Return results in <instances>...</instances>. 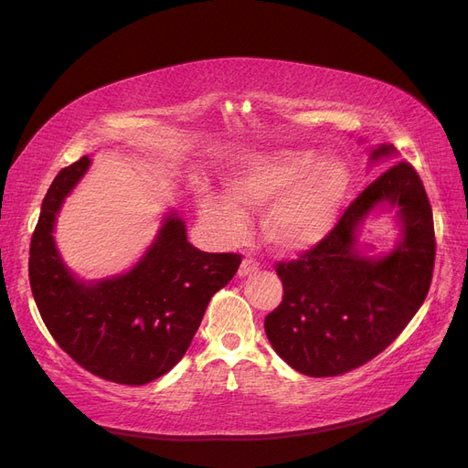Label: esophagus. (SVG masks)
<instances>
[{
	"label": "esophagus",
	"mask_w": 468,
	"mask_h": 468,
	"mask_svg": "<svg viewBox=\"0 0 468 468\" xmlns=\"http://www.w3.org/2000/svg\"><path fill=\"white\" fill-rule=\"evenodd\" d=\"M256 271H260V261L256 258H246L242 261V265H239V269H238V275L239 277H246V275H251V273H256Z\"/></svg>",
	"instance_id": "34e87169"
}]
</instances>
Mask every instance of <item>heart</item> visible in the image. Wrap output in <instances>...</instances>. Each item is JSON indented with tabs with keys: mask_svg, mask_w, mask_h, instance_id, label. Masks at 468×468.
<instances>
[{
	"mask_svg": "<svg viewBox=\"0 0 468 468\" xmlns=\"http://www.w3.org/2000/svg\"><path fill=\"white\" fill-rule=\"evenodd\" d=\"M226 195L203 189V218L224 239L246 229V212L261 208L263 234L273 248L294 251L316 244L332 229L349 189V169L335 158L310 150H271L239 160L224 179Z\"/></svg>",
	"mask_w": 468,
	"mask_h": 468,
	"instance_id": "1",
	"label": "heart"
}]
</instances>
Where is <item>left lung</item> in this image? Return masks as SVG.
<instances>
[{"instance_id":"obj_1","label":"left lung","mask_w":468,"mask_h":468,"mask_svg":"<svg viewBox=\"0 0 468 468\" xmlns=\"http://www.w3.org/2000/svg\"><path fill=\"white\" fill-rule=\"evenodd\" d=\"M394 152L382 144L371 160ZM401 210L403 239L388 257L365 259L356 229L378 203ZM435 263L433 212L412 164L399 162L353 201L334 229L299 260L279 261L282 301L265 316L281 359L308 377H337L369 363L423 304Z\"/></svg>"}]
</instances>
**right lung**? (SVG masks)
Wrapping results in <instances>:
<instances>
[{"mask_svg":"<svg viewBox=\"0 0 468 468\" xmlns=\"http://www.w3.org/2000/svg\"><path fill=\"white\" fill-rule=\"evenodd\" d=\"M90 162L83 155L60 169L42 201L29 251L31 291L50 335L80 367L117 385L140 387L186 356L208 301L229 285L242 256L197 250L174 212L129 273L78 281L62 263L52 230Z\"/></svg>","mask_w":468,"mask_h":468,"instance_id":"1","label":"right lung"}]
</instances>
